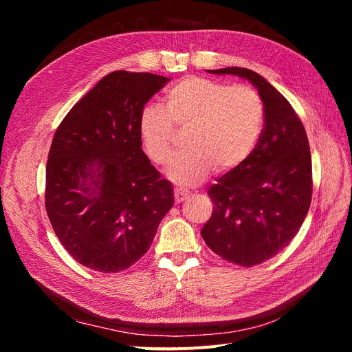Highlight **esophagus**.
<instances>
[{"label": "esophagus", "instance_id": "esophagus-1", "mask_svg": "<svg viewBox=\"0 0 352 352\" xmlns=\"http://www.w3.org/2000/svg\"><path fill=\"white\" fill-rule=\"evenodd\" d=\"M188 195H189V194H188V190L176 188V189H175V201H176V204H179V202L185 201V199L188 198Z\"/></svg>", "mask_w": 352, "mask_h": 352}]
</instances>
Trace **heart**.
Segmentation results:
<instances>
[{
	"instance_id": "1",
	"label": "heart",
	"mask_w": 352,
	"mask_h": 352,
	"mask_svg": "<svg viewBox=\"0 0 352 352\" xmlns=\"http://www.w3.org/2000/svg\"><path fill=\"white\" fill-rule=\"evenodd\" d=\"M264 124V105L250 87L189 76L170 87L164 105L146 107L138 124L148 158L168 163L177 132H185L188 150L167 168L173 182L198 185L212 173L239 167L257 145Z\"/></svg>"
}]
</instances>
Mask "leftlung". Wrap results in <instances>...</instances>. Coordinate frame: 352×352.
I'll list each match as a JSON object with an SVG mask.
<instances>
[{
  "mask_svg": "<svg viewBox=\"0 0 352 352\" xmlns=\"http://www.w3.org/2000/svg\"><path fill=\"white\" fill-rule=\"evenodd\" d=\"M247 79L264 105V129L251 155L208 189L212 214L201 230L223 260L251 267L274 257L300 230L311 202V154L292 105L258 73L207 70Z\"/></svg>",
  "mask_w": 352,
  "mask_h": 352,
  "instance_id": "obj_1",
  "label": "left lung"
}]
</instances>
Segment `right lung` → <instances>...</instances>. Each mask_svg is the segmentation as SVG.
Returning a JSON list of instances; mask_svg holds the SVG:
<instances>
[{
    "label": "right lung",
    "instance_id": "right-lung-1",
    "mask_svg": "<svg viewBox=\"0 0 352 352\" xmlns=\"http://www.w3.org/2000/svg\"><path fill=\"white\" fill-rule=\"evenodd\" d=\"M113 72L69 111L47 162L45 208L63 247L85 267L126 270L151 247L173 186L142 151L145 104L168 82Z\"/></svg>",
    "mask_w": 352,
    "mask_h": 352
}]
</instances>
